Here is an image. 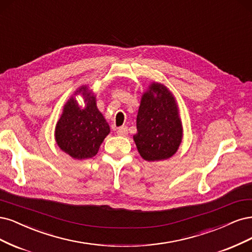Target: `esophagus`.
Returning <instances> with one entry per match:
<instances>
[{"label":"esophagus","mask_w":252,"mask_h":252,"mask_svg":"<svg viewBox=\"0 0 252 252\" xmlns=\"http://www.w3.org/2000/svg\"><path fill=\"white\" fill-rule=\"evenodd\" d=\"M117 134L120 136H126L127 134V126H120L117 128Z\"/></svg>","instance_id":"1"}]
</instances>
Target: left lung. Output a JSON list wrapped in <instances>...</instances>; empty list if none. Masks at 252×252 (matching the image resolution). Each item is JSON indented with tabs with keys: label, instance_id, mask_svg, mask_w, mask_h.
<instances>
[{
	"label": "left lung",
	"instance_id": "8db88e82",
	"mask_svg": "<svg viewBox=\"0 0 252 252\" xmlns=\"http://www.w3.org/2000/svg\"><path fill=\"white\" fill-rule=\"evenodd\" d=\"M181 140V120L174 96L164 86L152 84L138 110L134 135L138 152L147 161L164 160L177 152Z\"/></svg>",
	"mask_w": 252,
	"mask_h": 252
}]
</instances>
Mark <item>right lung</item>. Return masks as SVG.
<instances>
[{
    "label": "right lung",
    "mask_w": 252,
    "mask_h": 252,
    "mask_svg": "<svg viewBox=\"0 0 252 252\" xmlns=\"http://www.w3.org/2000/svg\"><path fill=\"white\" fill-rule=\"evenodd\" d=\"M83 94L85 107L74 97L64 104L63 112L55 127V139L59 147L74 159L94 157L103 139L110 133V126L96 107L95 96L87 87L75 94Z\"/></svg>",
    "instance_id": "1"
}]
</instances>
